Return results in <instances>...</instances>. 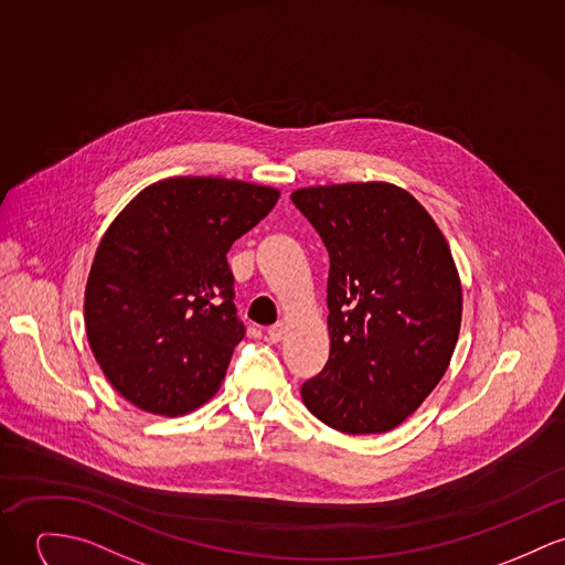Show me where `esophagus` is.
<instances>
[{"label": "esophagus", "instance_id": "obj_1", "mask_svg": "<svg viewBox=\"0 0 565 565\" xmlns=\"http://www.w3.org/2000/svg\"><path fill=\"white\" fill-rule=\"evenodd\" d=\"M284 335H286V324H284V322H277V324H273V327L268 329V340H270L273 344L281 342Z\"/></svg>", "mask_w": 565, "mask_h": 565}]
</instances>
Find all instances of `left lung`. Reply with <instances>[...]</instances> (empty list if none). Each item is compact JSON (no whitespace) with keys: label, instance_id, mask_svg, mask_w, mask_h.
<instances>
[{"label":"left lung","instance_id":"1","mask_svg":"<svg viewBox=\"0 0 565 565\" xmlns=\"http://www.w3.org/2000/svg\"><path fill=\"white\" fill-rule=\"evenodd\" d=\"M329 252L324 370L301 387L307 411L344 435H385L449 367L462 284L430 213L391 182L292 191Z\"/></svg>","mask_w":565,"mask_h":565}]
</instances>
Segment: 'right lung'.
I'll return each instance as SVG.
<instances>
[{
  "label": "right lung",
  "instance_id": "obj_1",
  "mask_svg": "<svg viewBox=\"0 0 565 565\" xmlns=\"http://www.w3.org/2000/svg\"><path fill=\"white\" fill-rule=\"evenodd\" d=\"M281 191L172 175L141 189L103 234L84 318L105 379L137 408L175 417L217 393L245 329L225 254Z\"/></svg>",
  "mask_w": 565,
  "mask_h": 565
}]
</instances>
